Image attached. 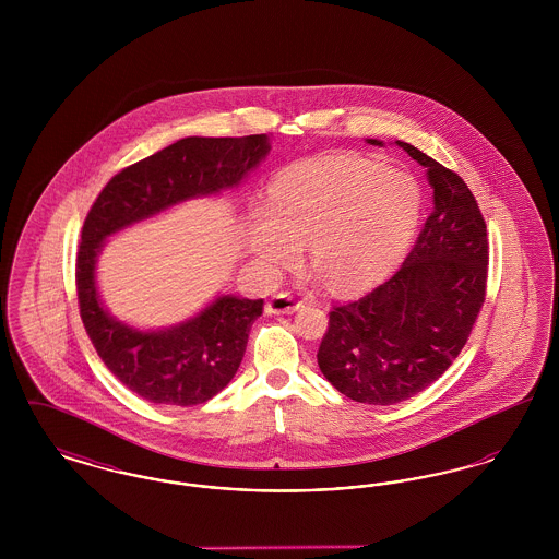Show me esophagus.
I'll return each instance as SVG.
<instances>
[{
	"mask_svg": "<svg viewBox=\"0 0 559 559\" xmlns=\"http://www.w3.org/2000/svg\"><path fill=\"white\" fill-rule=\"evenodd\" d=\"M301 301L295 299L292 293H276L266 301V314H293L299 310Z\"/></svg>",
	"mask_w": 559,
	"mask_h": 559,
	"instance_id": "esophagus-1",
	"label": "esophagus"
}]
</instances>
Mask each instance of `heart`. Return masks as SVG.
Wrapping results in <instances>:
<instances>
[{
    "label": "heart",
    "instance_id": "heart-1",
    "mask_svg": "<svg viewBox=\"0 0 559 559\" xmlns=\"http://www.w3.org/2000/svg\"><path fill=\"white\" fill-rule=\"evenodd\" d=\"M424 212L415 176L354 155H326L283 169L266 207L245 222V245L266 270L292 266L308 242L312 266L337 293H362L392 274Z\"/></svg>",
    "mask_w": 559,
    "mask_h": 559
}]
</instances>
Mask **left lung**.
Wrapping results in <instances>:
<instances>
[{"label":"left lung","instance_id":"obj_1","mask_svg":"<svg viewBox=\"0 0 559 559\" xmlns=\"http://www.w3.org/2000/svg\"><path fill=\"white\" fill-rule=\"evenodd\" d=\"M396 144L426 167L433 212L390 281L333 308L317 354L337 392L379 406L413 399L451 367L478 319L488 272L486 224L472 190L413 144Z\"/></svg>","mask_w":559,"mask_h":559}]
</instances>
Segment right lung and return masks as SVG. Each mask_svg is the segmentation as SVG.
I'll use <instances>...</instances> for the list:
<instances>
[{
	"label": "right lung",
	"instance_id": "obj_1",
	"mask_svg": "<svg viewBox=\"0 0 559 559\" xmlns=\"http://www.w3.org/2000/svg\"><path fill=\"white\" fill-rule=\"evenodd\" d=\"M270 153L266 133L188 135L119 171L94 201L81 230L78 299L98 356L128 390L155 404L192 406L222 392L235 372L262 299L217 295L201 312L163 329L115 319L98 293L96 266L112 235L201 197L239 187Z\"/></svg>",
	"mask_w": 559,
	"mask_h": 559
}]
</instances>
